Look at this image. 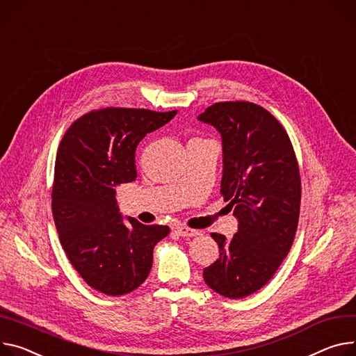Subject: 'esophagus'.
Listing matches in <instances>:
<instances>
[{
	"mask_svg": "<svg viewBox=\"0 0 356 356\" xmlns=\"http://www.w3.org/2000/svg\"><path fill=\"white\" fill-rule=\"evenodd\" d=\"M177 232H178L181 236H184V238H193V236L200 235V231L191 229V228H186V227H178V228H177Z\"/></svg>",
	"mask_w": 356,
	"mask_h": 356,
	"instance_id": "obj_1",
	"label": "esophagus"
}]
</instances>
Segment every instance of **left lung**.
Returning <instances> with one entry per match:
<instances>
[{"label": "left lung", "mask_w": 356, "mask_h": 356, "mask_svg": "<svg viewBox=\"0 0 356 356\" xmlns=\"http://www.w3.org/2000/svg\"><path fill=\"white\" fill-rule=\"evenodd\" d=\"M198 120L221 134V194L238 220L232 239L211 234L220 258L204 269V281L225 298H243L268 284L292 247L300 208L298 161L285 128L257 104L216 102Z\"/></svg>", "instance_id": "8db88e82"}]
</instances>
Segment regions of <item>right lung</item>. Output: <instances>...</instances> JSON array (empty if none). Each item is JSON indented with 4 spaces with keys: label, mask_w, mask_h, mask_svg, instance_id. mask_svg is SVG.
I'll return each instance as SVG.
<instances>
[{
    "label": "right lung",
    "mask_w": 356,
    "mask_h": 356,
    "mask_svg": "<svg viewBox=\"0 0 356 356\" xmlns=\"http://www.w3.org/2000/svg\"><path fill=\"white\" fill-rule=\"evenodd\" d=\"M177 111L102 108L78 118L60 144L52 186V215L63 248L83 280L111 296L138 288L149 275L154 247L165 225L125 224L117 186L136 178L135 149L148 132Z\"/></svg>",
    "instance_id": "right-lung-1"
}]
</instances>
